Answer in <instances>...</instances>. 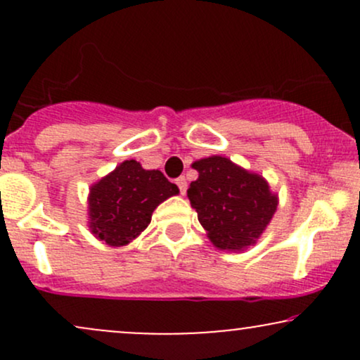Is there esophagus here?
<instances>
[{
  "mask_svg": "<svg viewBox=\"0 0 360 360\" xmlns=\"http://www.w3.org/2000/svg\"><path fill=\"white\" fill-rule=\"evenodd\" d=\"M176 184H177V188H179L181 194H186V189H188V181H186V177L184 176L177 177Z\"/></svg>",
  "mask_w": 360,
  "mask_h": 360,
  "instance_id": "esophagus-1",
  "label": "esophagus"
}]
</instances>
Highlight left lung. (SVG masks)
Listing matches in <instances>:
<instances>
[{"label": "left lung", "mask_w": 360, "mask_h": 360, "mask_svg": "<svg viewBox=\"0 0 360 360\" xmlns=\"http://www.w3.org/2000/svg\"><path fill=\"white\" fill-rule=\"evenodd\" d=\"M198 179L188 198L214 247L243 250L259 240L278 210V194L262 176L221 155L193 162Z\"/></svg>", "instance_id": "1"}]
</instances>
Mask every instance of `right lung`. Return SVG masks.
Listing matches in <instances>:
<instances>
[{
    "label": "right lung",
    "instance_id": "1",
    "mask_svg": "<svg viewBox=\"0 0 360 360\" xmlns=\"http://www.w3.org/2000/svg\"><path fill=\"white\" fill-rule=\"evenodd\" d=\"M177 193V186L160 171H147L137 160H125L91 186V232L111 247L127 245L147 229L157 206Z\"/></svg>",
    "mask_w": 360,
    "mask_h": 360
}]
</instances>
